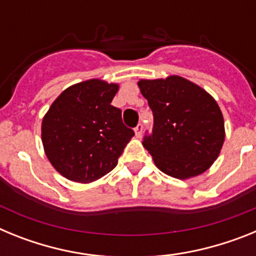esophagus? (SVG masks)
Returning a JSON list of instances; mask_svg holds the SVG:
<instances>
[{
    "label": "esophagus",
    "instance_id": "obj_1",
    "mask_svg": "<svg viewBox=\"0 0 256 256\" xmlns=\"http://www.w3.org/2000/svg\"><path fill=\"white\" fill-rule=\"evenodd\" d=\"M142 130H144V124H141L140 123L138 126H136L134 128V134H136V137H141V134H142Z\"/></svg>",
    "mask_w": 256,
    "mask_h": 256
}]
</instances>
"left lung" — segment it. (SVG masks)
<instances>
[{
    "label": "left lung",
    "instance_id": "1",
    "mask_svg": "<svg viewBox=\"0 0 256 256\" xmlns=\"http://www.w3.org/2000/svg\"><path fill=\"white\" fill-rule=\"evenodd\" d=\"M154 114L152 134L144 148L162 173L178 180L200 176L212 165L224 142V119L204 88L180 76L140 79Z\"/></svg>",
    "mask_w": 256,
    "mask_h": 256
}]
</instances>
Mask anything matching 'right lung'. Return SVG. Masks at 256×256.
I'll list each match as a JSON object with an SVG mask.
<instances>
[{
  "instance_id": "right-lung-1",
  "label": "right lung",
  "mask_w": 256,
  "mask_h": 256,
  "mask_svg": "<svg viewBox=\"0 0 256 256\" xmlns=\"http://www.w3.org/2000/svg\"><path fill=\"white\" fill-rule=\"evenodd\" d=\"M118 83L88 79L61 92L40 126L47 159L66 180L91 183L116 166L134 132L112 105Z\"/></svg>"
}]
</instances>
